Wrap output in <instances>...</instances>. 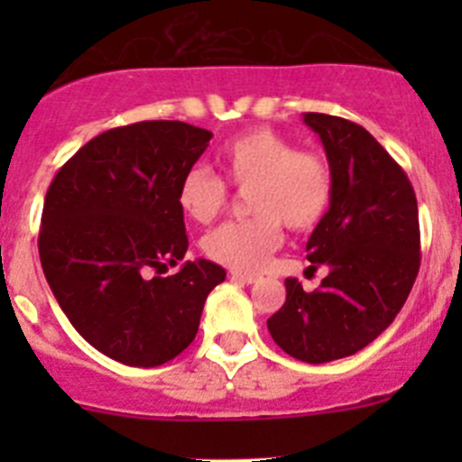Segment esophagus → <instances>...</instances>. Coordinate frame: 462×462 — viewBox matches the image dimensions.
Returning a JSON list of instances; mask_svg holds the SVG:
<instances>
[{"instance_id":"obj_1","label":"esophagus","mask_w":462,"mask_h":462,"mask_svg":"<svg viewBox=\"0 0 462 462\" xmlns=\"http://www.w3.org/2000/svg\"><path fill=\"white\" fill-rule=\"evenodd\" d=\"M232 279H235V282H241V283H254L257 282V274H248V273H236V270H232Z\"/></svg>"}]
</instances>
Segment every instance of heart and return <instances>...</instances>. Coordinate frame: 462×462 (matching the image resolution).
<instances>
[{"instance_id": "1", "label": "heart", "mask_w": 462, "mask_h": 462, "mask_svg": "<svg viewBox=\"0 0 462 462\" xmlns=\"http://www.w3.org/2000/svg\"><path fill=\"white\" fill-rule=\"evenodd\" d=\"M218 167L236 189H250L248 221H230L209 232L203 250L209 259L236 273H257L283 241V223L292 230L318 226L333 199V174L318 152L268 127L250 129L223 144ZM176 201L185 217L209 223L223 212L227 188L201 167L183 174Z\"/></svg>"}]
</instances>
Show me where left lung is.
I'll return each mask as SVG.
<instances>
[{"instance_id": "1", "label": "left lung", "mask_w": 462, "mask_h": 462, "mask_svg": "<svg viewBox=\"0 0 462 462\" xmlns=\"http://www.w3.org/2000/svg\"><path fill=\"white\" fill-rule=\"evenodd\" d=\"M333 174L328 212L306 244L319 288L286 279V304L268 319L277 346L309 365L348 357L400 313L420 268L418 203L402 167L360 125L304 114Z\"/></svg>"}]
</instances>
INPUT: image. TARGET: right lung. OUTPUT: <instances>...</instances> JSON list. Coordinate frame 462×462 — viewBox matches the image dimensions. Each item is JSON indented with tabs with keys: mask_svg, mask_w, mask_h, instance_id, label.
Returning a JSON list of instances; mask_svg holds the SVG:
<instances>
[{
	"mask_svg": "<svg viewBox=\"0 0 462 462\" xmlns=\"http://www.w3.org/2000/svg\"><path fill=\"white\" fill-rule=\"evenodd\" d=\"M212 134L180 120H144L100 134L55 174L44 199L40 261L73 328L106 357L161 366L197 337L203 304L226 270L185 261L179 183Z\"/></svg>",
	"mask_w": 462,
	"mask_h": 462,
	"instance_id": "obj_1",
	"label": "right lung"
}]
</instances>
